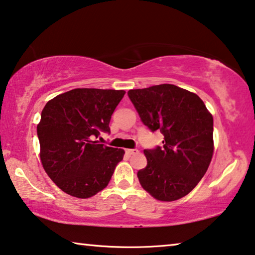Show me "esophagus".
<instances>
[{"mask_svg": "<svg viewBox=\"0 0 255 255\" xmlns=\"http://www.w3.org/2000/svg\"><path fill=\"white\" fill-rule=\"evenodd\" d=\"M125 152H127L128 155H134V154H138V149H125Z\"/></svg>", "mask_w": 255, "mask_h": 255, "instance_id": "esophagus-1", "label": "esophagus"}]
</instances>
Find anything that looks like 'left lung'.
<instances>
[{
  "instance_id": "1",
  "label": "left lung",
  "mask_w": 255,
  "mask_h": 255,
  "mask_svg": "<svg viewBox=\"0 0 255 255\" xmlns=\"http://www.w3.org/2000/svg\"><path fill=\"white\" fill-rule=\"evenodd\" d=\"M142 123L159 130L163 146L144 149L147 166L140 185L152 197L172 202L190 193L204 177L213 156V117L197 95L173 84L128 92Z\"/></svg>"
}]
</instances>
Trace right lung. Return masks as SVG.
Returning <instances> with one entry per match:
<instances>
[{
	"instance_id": "right-lung-1",
	"label": "right lung",
	"mask_w": 255,
	"mask_h": 255,
	"mask_svg": "<svg viewBox=\"0 0 255 255\" xmlns=\"http://www.w3.org/2000/svg\"><path fill=\"white\" fill-rule=\"evenodd\" d=\"M124 90L74 89L46 103L37 125L42 165L66 194L89 198L107 187L124 150L95 140L109 122Z\"/></svg>"
}]
</instances>
